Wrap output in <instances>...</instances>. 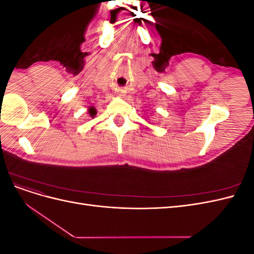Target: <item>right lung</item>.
Wrapping results in <instances>:
<instances>
[{"label": "right lung", "mask_w": 254, "mask_h": 254, "mask_svg": "<svg viewBox=\"0 0 254 254\" xmlns=\"http://www.w3.org/2000/svg\"><path fill=\"white\" fill-rule=\"evenodd\" d=\"M88 111H89V114H90L91 118H94L95 115H96V110H95L94 107H90V108L88 109Z\"/></svg>", "instance_id": "add662e5"}]
</instances>
